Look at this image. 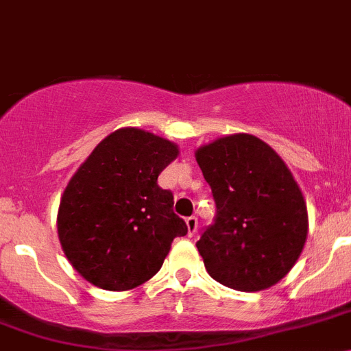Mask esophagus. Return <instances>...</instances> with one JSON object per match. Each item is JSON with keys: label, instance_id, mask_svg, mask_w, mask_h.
<instances>
[{"label": "esophagus", "instance_id": "34e87169", "mask_svg": "<svg viewBox=\"0 0 351 351\" xmlns=\"http://www.w3.org/2000/svg\"><path fill=\"white\" fill-rule=\"evenodd\" d=\"M186 223H188V232L189 236H195L196 231H198V217L191 215L186 219Z\"/></svg>", "mask_w": 351, "mask_h": 351}]
</instances>
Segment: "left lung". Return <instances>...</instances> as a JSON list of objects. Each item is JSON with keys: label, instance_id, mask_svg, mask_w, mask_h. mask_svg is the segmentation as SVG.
Returning <instances> with one entry per match:
<instances>
[{"label": "left lung", "instance_id": "1", "mask_svg": "<svg viewBox=\"0 0 351 351\" xmlns=\"http://www.w3.org/2000/svg\"><path fill=\"white\" fill-rule=\"evenodd\" d=\"M196 160L217 208L196 243L210 276L246 293L281 281L308 231L305 199L281 156L255 136L232 134Z\"/></svg>", "mask_w": 351, "mask_h": 351}]
</instances>
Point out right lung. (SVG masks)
<instances>
[{
	"instance_id": "1",
	"label": "right lung",
	"mask_w": 351,
	"mask_h": 351,
	"mask_svg": "<svg viewBox=\"0 0 351 351\" xmlns=\"http://www.w3.org/2000/svg\"><path fill=\"white\" fill-rule=\"evenodd\" d=\"M179 149L141 129L106 136L79 167L58 210V238L86 281L125 291L152 279L173 238L188 234L158 176Z\"/></svg>"
}]
</instances>
